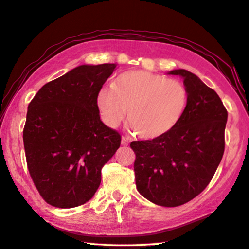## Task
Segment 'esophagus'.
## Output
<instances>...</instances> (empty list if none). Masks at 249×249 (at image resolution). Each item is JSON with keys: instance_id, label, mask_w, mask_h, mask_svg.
<instances>
[{"instance_id": "esophagus-1", "label": "esophagus", "mask_w": 249, "mask_h": 249, "mask_svg": "<svg viewBox=\"0 0 249 249\" xmlns=\"http://www.w3.org/2000/svg\"><path fill=\"white\" fill-rule=\"evenodd\" d=\"M129 144V140L125 137H122L121 138V145H124V146H125V145H128Z\"/></svg>"}]
</instances>
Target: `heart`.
<instances>
[{"instance_id":"b5f03b06","label":"heart","mask_w":249,"mask_h":249,"mask_svg":"<svg viewBox=\"0 0 249 249\" xmlns=\"http://www.w3.org/2000/svg\"><path fill=\"white\" fill-rule=\"evenodd\" d=\"M188 93L180 82L144 70L117 76L110 90L102 89L96 97L103 121L116 128L124 118L130 130L144 140L163 137L184 116Z\"/></svg>"}]
</instances>
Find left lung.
I'll return each instance as SVG.
<instances>
[{"mask_svg": "<svg viewBox=\"0 0 249 249\" xmlns=\"http://www.w3.org/2000/svg\"><path fill=\"white\" fill-rule=\"evenodd\" d=\"M179 75L188 93L180 121L163 137L133 141L137 189L158 206L178 207L202 193L224 153L228 111L214 90L187 70Z\"/></svg>", "mask_w": 249, "mask_h": 249, "instance_id": "8db88e82", "label": "left lung"}]
</instances>
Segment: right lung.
<instances>
[{"instance_id":"obj_1","label":"right lung","mask_w":249,"mask_h":249,"mask_svg":"<svg viewBox=\"0 0 249 249\" xmlns=\"http://www.w3.org/2000/svg\"><path fill=\"white\" fill-rule=\"evenodd\" d=\"M116 64L80 65L43 85L28 105L23 140L30 177L50 206L89 201L121 136L100 120L96 97Z\"/></svg>"}]
</instances>
